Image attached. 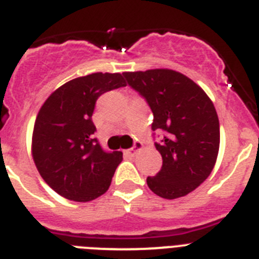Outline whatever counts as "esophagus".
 <instances>
[{"label": "esophagus", "mask_w": 259, "mask_h": 259, "mask_svg": "<svg viewBox=\"0 0 259 259\" xmlns=\"http://www.w3.org/2000/svg\"><path fill=\"white\" fill-rule=\"evenodd\" d=\"M142 148H143V144H142L141 142H134V146H133L132 148H129V150H126V153H129V155H134L137 151H141Z\"/></svg>", "instance_id": "34e87169"}]
</instances>
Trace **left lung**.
Wrapping results in <instances>:
<instances>
[{
  "instance_id": "obj_1",
  "label": "left lung",
  "mask_w": 259,
  "mask_h": 259,
  "mask_svg": "<svg viewBox=\"0 0 259 259\" xmlns=\"http://www.w3.org/2000/svg\"><path fill=\"white\" fill-rule=\"evenodd\" d=\"M130 88L146 99L153 113L152 130L162 166L147 178L153 193L164 199L186 196L211 173L220 150V120L213 102L185 74L171 69L125 72ZM155 134V133H153Z\"/></svg>"
}]
</instances>
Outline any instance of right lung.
Masks as SVG:
<instances>
[{
  "instance_id": "right-lung-1",
  "label": "right lung",
  "mask_w": 259,
  "mask_h": 259,
  "mask_svg": "<svg viewBox=\"0 0 259 259\" xmlns=\"http://www.w3.org/2000/svg\"><path fill=\"white\" fill-rule=\"evenodd\" d=\"M126 86L120 73H92L62 85L37 115L32 156L44 181L60 196L92 201L108 190L121 151L107 152L92 120L102 94Z\"/></svg>"
}]
</instances>
